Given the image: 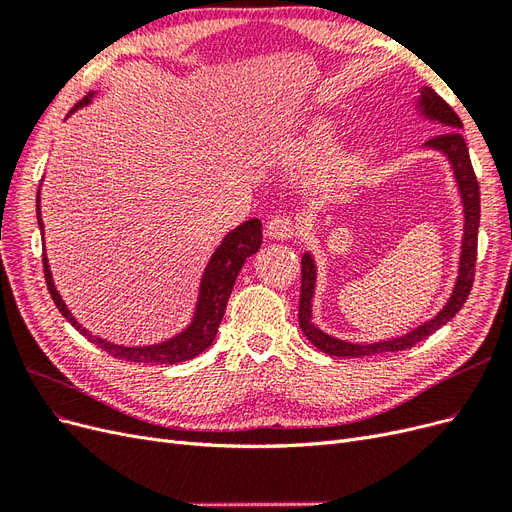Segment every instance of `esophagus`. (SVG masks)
<instances>
[{
  "instance_id": "obj_1",
  "label": "esophagus",
  "mask_w": 512,
  "mask_h": 512,
  "mask_svg": "<svg viewBox=\"0 0 512 512\" xmlns=\"http://www.w3.org/2000/svg\"><path fill=\"white\" fill-rule=\"evenodd\" d=\"M265 232H267L269 239L284 241V239H290L294 235V224H292L288 215H275V218H271L267 222Z\"/></svg>"
}]
</instances>
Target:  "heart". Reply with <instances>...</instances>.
Returning a JSON list of instances; mask_svg holds the SVG:
<instances>
[{"label": "heart", "instance_id": "obj_1", "mask_svg": "<svg viewBox=\"0 0 512 512\" xmlns=\"http://www.w3.org/2000/svg\"><path fill=\"white\" fill-rule=\"evenodd\" d=\"M335 138L337 130L331 121H318L316 126H312L301 141L297 143V158L307 164H316L324 156H329L331 149L335 147Z\"/></svg>", "mask_w": 512, "mask_h": 512}]
</instances>
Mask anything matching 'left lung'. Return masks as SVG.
<instances>
[{
	"label": "left lung",
	"instance_id": "obj_1",
	"mask_svg": "<svg viewBox=\"0 0 512 512\" xmlns=\"http://www.w3.org/2000/svg\"><path fill=\"white\" fill-rule=\"evenodd\" d=\"M414 106L423 119L438 123L442 128V134L433 136L431 141H427L423 147L442 153V156L448 160V164H451L453 179H455L457 192L461 198V207H463V235H461L459 267H457V280L453 284V292L436 316L416 324L414 329H410L404 335L380 339V342H371V344L346 342V339L324 333L314 322V294H316V282H318V269H316L314 256L305 252L301 258L299 327L309 342L329 356H369V354L406 350L418 342H423L425 337L436 333L448 320L455 318V314L463 307V303H466L468 294L472 290L474 267H476L478 222H480V190H478V181L470 162L468 145L463 141V134L459 132L463 130V123L453 108L427 85L418 87V98Z\"/></svg>",
	"mask_w": 512,
	"mask_h": 512
}]
</instances>
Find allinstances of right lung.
<instances>
[{"label":"right lung","instance_id":"obj_1","mask_svg":"<svg viewBox=\"0 0 512 512\" xmlns=\"http://www.w3.org/2000/svg\"><path fill=\"white\" fill-rule=\"evenodd\" d=\"M94 98H96V91H89V94L81 102L74 104L68 117L79 111V108L87 106ZM36 215H38L40 232H42L44 280H46V288H49L61 316H64L81 335H85L91 344H96L104 352L113 354L115 359L134 361V363L175 365V363L190 361L200 352H205L213 344L215 335H218L220 322L226 312V303L230 299L232 286H235V280L243 267L245 258L256 254L260 250V243H262V224L258 218H252V220L243 222L241 226L232 228L228 235H224L222 243L215 247V252L211 254L207 267L203 271V277H200L194 314H192V320L188 327L181 329L173 337L164 339V342H160V344L121 346V344L108 342V339H102L94 333H89L83 324L72 316L68 305L64 303V299H61V294L57 292L55 282H53V273L49 269V258H46V252H44V222H42V213H40V190H38V198H36Z\"/></svg>","mask_w":512,"mask_h":512}]
</instances>
